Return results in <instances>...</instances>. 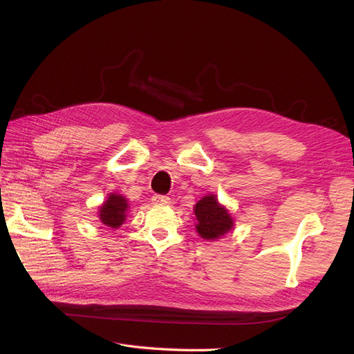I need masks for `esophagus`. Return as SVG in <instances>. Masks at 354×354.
Listing matches in <instances>:
<instances>
[{
	"label": "esophagus",
	"mask_w": 354,
	"mask_h": 354,
	"mask_svg": "<svg viewBox=\"0 0 354 354\" xmlns=\"http://www.w3.org/2000/svg\"><path fill=\"white\" fill-rule=\"evenodd\" d=\"M152 201L153 203H158V205H169L171 203V198L167 195H155Z\"/></svg>",
	"instance_id": "esophagus-1"
}]
</instances>
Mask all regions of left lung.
<instances>
[{"mask_svg":"<svg viewBox=\"0 0 354 354\" xmlns=\"http://www.w3.org/2000/svg\"><path fill=\"white\" fill-rule=\"evenodd\" d=\"M195 216L198 220L196 232L201 234V238L208 241L218 239L233 226L230 214L220 205L214 195L203 196L196 203Z\"/></svg>","mask_w":354,"mask_h":354,"instance_id":"left-lung-1","label":"left lung"}]
</instances>
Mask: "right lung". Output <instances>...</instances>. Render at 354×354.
I'll return each instance as SVG.
<instances>
[{"label": "right lung", "mask_w": 354, "mask_h": 354, "mask_svg": "<svg viewBox=\"0 0 354 354\" xmlns=\"http://www.w3.org/2000/svg\"><path fill=\"white\" fill-rule=\"evenodd\" d=\"M127 199L121 195L112 194L108 201H106L100 207V220L108 227L118 229L125 221V211H127Z\"/></svg>", "instance_id": "1"}]
</instances>
